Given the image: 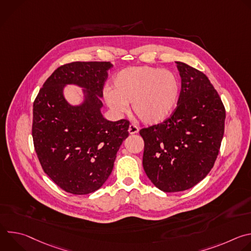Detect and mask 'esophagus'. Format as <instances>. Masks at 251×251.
Masks as SVG:
<instances>
[{
	"label": "esophagus",
	"mask_w": 251,
	"mask_h": 251,
	"mask_svg": "<svg viewBox=\"0 0 251 251\" xmlns=\"http://www.w3.org/2000/svg\"><path fill=\"white\" fill-rule=\"evenodd\" d=\"M128 131H129L130 134H136V133L139 132V128H138V126H136L135 124H130Z\"/></svg>",
	"instance_id": "esophagus-1"
}]
</instances>
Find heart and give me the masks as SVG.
<instances>
[{
  "label": "heart",
  "instance_id": "obj_1",
  "mask_svg": "<svg viewBox=\"0 0 251 251\" xmlns=\"http://www.w3.org/2000/svg\"><path fill=\"white\" fill-rule=\"evenodd\" d=\"M178 94V84L169 70L151 66H129L114 76L112 86L103 92L104 100L118 113L126 112L132 103L134 114L146 124H157L172 112Z\"/></svg>",
  "mask_w": 251,
  "mask_h": 251
}]
</instances>
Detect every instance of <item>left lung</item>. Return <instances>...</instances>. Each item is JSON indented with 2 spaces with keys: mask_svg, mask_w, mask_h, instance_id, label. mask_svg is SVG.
Returning a JSON list of instances; mask_svg holds the SVG:
<instances>
[{
  "mask_svg": "<svg viewBox=\"0 0 251 251\" xmlns=\"http://www.w3.org/2000/svg\"><path fill=\"white\" fill-rule=\"evenodd\" d=\"M182 78L176 107L162 123L143 128V167L166 193L189 190L216 162L225 133V105L201 71L176 61Z\"/></svg>",
  "mask_w": 251,
  "mask_h": 251,
  "instance_id": "8db88e82",
  "label": "left lung"
}]
</instances>
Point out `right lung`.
Wrapping results in <instances>:
<instances>
[{
    "mask_svg": "<svg viewBox=\"0 0 251 251\" xmlns=\"http://www.w3.org/2000/svg\"><path fill=\"white\" fill-rule=\"evenodd\" d=\"M109 61H75L56 68L33 102L31 134L44 172L63 191L86 195L98 190L110 176L116 154L128 137L130 122H111L100 113ZM75 83L88 89L81 106H71L63 85Z\"/></svg>",
    "mask_w": 251,
    "mask_h": 251,
    "instance_id": "1",
    "label": "right lung"
}]
</instances>
